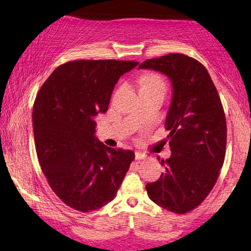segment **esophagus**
<instances>
[{"instance_id":"1","label":"esophagus","mask_w":251,"mask_h":251,"mask_svg":"<svg viewBox=\"0 0 251 251\" xmlns=\"http://www.w3.org/2000/svg\"><path fill=\"white\" fill-rule=\"evenodd\" d=\"M135 158L136 160H144L146 158V154L141 153V151H135Z\"/></svg>"}]
</instances>
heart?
<instances>
[{
    "label": "heart",
    "instance_id": "heart-1",
    "mask_svg": "<svg viewBox=\"0 0 251 251\" xmlns=\"http://www.w3.org/2000/svg\"><path fill=\"white\" fill-rule=\"evenodd\" d=\"M142 88H166V85L161 76L147 74L142 77Z\"/></svg>",
    "mask_w": 251,
    "mask_h": 251
}]
</instances>
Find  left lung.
I'll use <instances>...</instances> for the list:
<instances>
[{"label": "left lung", "instance_id": "obj_1", "mask_svg": "<svg viewBox=\"0 0 251 251\" xmlns=\"http://www.w3.org/2000/svg\"><path fill=\"white\" fill-rule=\"evenodd\" d=\"M139 69L162 73L173 85L164 124L171 155L161 160L164 173L146 190L161 207L186 213L207 197L223 168L227 139L223 104L207 69L188 55L149 59Z\"/></svg>", "mask_w": 251, "mask_h": 251}]
</instances>
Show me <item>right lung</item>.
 <instances>
[{"instance_id": "add662e5", "label": "right lung", "mask_w": 251, "mask_h": 251, "mask_svg": "<svg viewBox=\"0 0 251 251\" xmlns=\"http://www.w3.org/2000/svg\"><path fill=\"white\" fill-rule=\"evenodd\" d=\"M138 62L76 60L59 66L34 100L32 124L41 170L61 201L90 212L113 201L134 151L107 147L95 117L105 113L119 77Z\"/></svg>"}]
</instances>
